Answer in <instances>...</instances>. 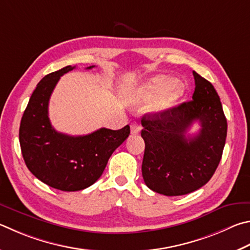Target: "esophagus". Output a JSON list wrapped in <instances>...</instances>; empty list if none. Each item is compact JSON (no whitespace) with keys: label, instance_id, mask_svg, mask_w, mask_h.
<instances>
[{"label":"esophagus","instance_id":"34e87169","mask_svg":"<svg viewBox=\"0 0 250 250\" xmlns=\"http://www.w3.org/2000/svg\"><path fill=\"white\" fill-rule=\"evenodd\" d=\"M141 125L140 124H138V122H132L131 124V133L132 134H138L141 132Z\"/></svg>","mask_w":250,"mask_h":250}]
</instances>
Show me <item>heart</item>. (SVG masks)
<instances>
[{
	"label": "heart",
	"instance_id": "1",
	"mask_svg": "<svg viewBox=\"0 0 250 250\" xmlns=\"http://www.w3.org/2000/svg\"><path fill=\"white\" fill-rule=\"evenodd\" d=\"M176 81L166 75H156L138 87L135 99L140 104L158 102L157 109L165 110L176 105L183 96V89L175 86Z\"/></svg>",
	"mask_w": 250,
	"mask_h": 250
}]
</instances>
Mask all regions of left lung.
<instances>
[{
	"label": "left lung",
	"instance_id": "obj_1",
	"mask_svg": "<svg viewBox=\"0 0 250 250\" xmlns=\"http://www.w3.org/2000/svg\"><path fill=\"white\" fill-rule=\"evenodd\" d=\"M192 73V101L146 113L141 120L144 183L164 196H183L201 188L211 179L223 154L228 122L220 97L210 82ZM194 121L202 129L191 137L187 132Z\"/></svg>",
	"mask_w": 250,
	"mask_h": 250
}]
</instances>
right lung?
<instances>
[{
	"label": "right lung",
	"instance_id": "1",
	"mask_svg": "<svg viewBox=\"0 0 250 250\" xmlns=\"http://www.w3.org/2000/svg\"><path fill=\"white\" fill-rule=\"evenodd\" d=\"M73 69L75 66L67 65L39 82L20 126L21 149L27 168L42 183L62 191H79L97 181L111 154L130 134L129 125L120 130L101 128L79 137L54 130L48 116L49 99L60 76Z\"/></svg>",
	"mask_w": 250,
	"mask_h": 250
}]
</instances>
